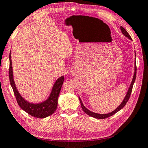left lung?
Listing matches in <instances>:
<instances>
[{
	"mask_svg": "<svg viewBox=\"0 0 148 148\" xmlns=\"http://www.w3.org/2000/svg\"><path fill=\"white\" fill-rule=\"evenodd\" d=\"M120 29L121 32H122L123 34L126 36L127 38H128L129 39H130V40H132L131 37L130 36V35L129 34V33L127 32L126 30L122 27H120ZM136 62L135 64H134V76H133V80H132V82H131V84L130 85V86H129V88L127 91V95L124 98L123 101H122V103H121V104L118 106V107L116 108V109L112 111V112H111L108 114H97V113H95V112H93L92 111L89 110L88 109H87V108L84 107V105H83V103H82V101L81 99V98L79 97V100H80V103H81V107H82V109L83 110L84 112L86 114L89 115L90 116H92L93 118H97V119H105V118H107L110 117V116H112L116 114L117 112H118L119 110H120L121 108H123L124 107H125V105H126L127 102L128 101V100L129 99V97L131 96V92H132V90H133V84H134V82L135 81V79H136Z\"/></svg>",
	"mask_w": 148,
	"mask_h": 148,
	"instance_id": "8db88e82",
	"label": "left lung"
}]
</instances>
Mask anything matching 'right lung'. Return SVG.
<instances>
[{"mask_svg": "<svg viewBox=\"0 0 148 148\" xmlns=\"http://www.w3.org/2000/svg\"><path fill=\"white\" fill-rule=\"evenodd\" d=\"M9 79L10 84H11L12 89L14 90V95L15 98H16L18 105L28 114L38 118H44L51 116L55 112L57 105H58V95L60 92L61 88L64 81V76L60 77L59 79L56 80L48 99L45 101L38 103V104H34V103H30L27 101L25 99H24V98L22 97L19 92L17 91L14 82V77H13L11 52L10 53Z\"/></svg>", "mask_w": 148, "mask_h": 148, "instance_id": "right-lung-1", "label": "right lung"}]
</instances>
